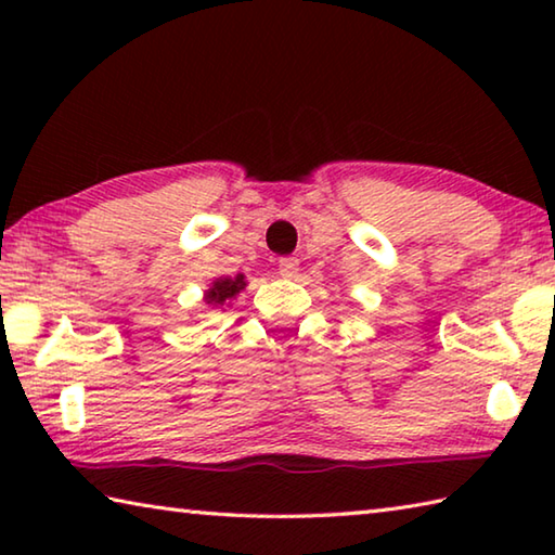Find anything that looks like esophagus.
<instances>
[{
	"instance_id": "1",
	"label": "esophagus",
	"mask_w": 555,
	"mask_h": 555,
	"mask_svg": "<svg viewBox=\"0 0 555 555\" xmlns=\"http://www.w3.org/2000/svg\"><path fill=\"white\" fill-rule=\"evenodd\" d=\"M279 274L286 276V279H294L298 274V259L296 257L279 259Z\"/></svg>"
}]
</instances>
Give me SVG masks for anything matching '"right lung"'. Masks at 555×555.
Wrapping results in <instances>:
<instances>
[{
    "label": "right lung",
    "mask_w": 555,
    "mask_h": 555,
    "mask_svg": "<svg viewBox=\"0 0 555 555\" xmlns=\"http://www.w3.org/2000/svg\"><path fill=\"white\" fill-rule=\"evenodd\" d=\"M244 286H247V281H244L242 274L237 276H220L212 281V286L205 291V304L210 306H224L228 300H232L234 296L240 294V291H244Z\"/></svg>",
    "instance_id": "obj_1"
}]
</instances>
